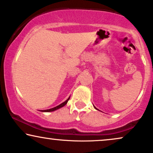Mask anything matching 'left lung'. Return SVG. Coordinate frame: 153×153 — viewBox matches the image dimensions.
Returning a JSON list of instances; mask_svg holds the SVG:
<instances>
[{"label": "left lung", "mask_w": 153, "mask_h": 153, "mask_svg": "<svg viewBox=\"0 0 153 153\" xmlns=\"http://www.w3.org/2000/svg\"><path fill=\"white\" fill-rule=\"evenodd\" d=\"M94 108H95V109H96V110H98V109H97V108H95V106H94Z\"/></svg>", "instance_id": "left-lung-1"}]
</instances>
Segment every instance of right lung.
<instances>
[{
    "label": "right lung",
    "mask_w": 153,
    "mask_h": 153,
    "mask_svg": "<svg viewBox=\"0 0 153 153\" xmlns=\"http://www.w3.org/2000/svg\"><path fill=\"white\" fill-rule=\"evenodd\" d=\"M69 99H70V97H68V98L67 99V100H66L65 102H62V103H61V104H60L59 105H58V106H56V107H55V108H51V109H48V110H40V111H41V112H53V111H55V110H58V109H59V108H62V107H63V106H65L66 104H67V102H68V101L69 100Z\"/></svg>",
    "instance_id": "obj_1"
}]
</instances>
